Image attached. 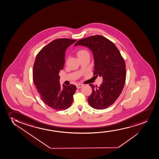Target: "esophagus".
<instances>
[{
    "label": "esophagus",
    "instance_id": "esophagus-1",
    "mask_svg": "<svg viewBox=\"0 0 159 159\" xmlns=\"http://www.w3.org/2000/svg\"><path fill=\"white\" fill-rule=\"evenodd\" d=\"M83 87V85H81V84H78V85H76L77 89H81V88H82Z\"/></svg>",
    "mask_w": 159,
    "mask_h": 159
}]
</instances>
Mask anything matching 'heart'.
I'll return each instance as SVG.
<instances>
[{"label":"heart","instance_id":"heart-1","mask_svg":"<svg viewBox=\"0 0 159 159\" xmlns=\"http://www.w3.org/2000/svg\"><path fill=\"white\" fill-rule=\"evenodd\" d=\"M86 54H89V52L86 50L82 49V50H79L78 52V57H81V56H85V55H86Z\"/></svg>","mask_w":159,"mask_h":159}]
</instances>
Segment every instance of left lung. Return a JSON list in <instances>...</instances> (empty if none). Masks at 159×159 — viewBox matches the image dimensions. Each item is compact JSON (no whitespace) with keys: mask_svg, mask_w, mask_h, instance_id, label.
<instances>
[{"mask_svg":"<svg viewBox=\"0 0 159 159\" xmlns=\"http://www.w3.org/2000/svg\"><path fill=\"white\" fill-rule=\"evenodd\" d=\"M89 48L94 60V75L102 77L99 87L89 84L92 93L88 98L92 107L96 109L107 108L121 94L126 80V65L115 44L103 36L93 35L79 40L74 46Z\"/></svg>","mask_w":159,"mask_h":159,"instance_id":"obj_1","label":"left lung"}]
</instances>
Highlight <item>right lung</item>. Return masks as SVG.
<instances>
[{
	"instance_id": "obj_1",
	"label": "right lung",
	"mask_w": 159,
	"mask_h": 159,
	"mask_svg": "<svg viewBox=\"0 0 159 159\" xmlns=\"http://www.w3.org/2000/svg\"><path fill=\"white\" fill-rule=\"evenodd\" d=\"M76 41L61 38L52 41L38 53L33 65V82L42 101L58 111L70 107L76 91L75 85L61 86L59 75L64 68L67 48Z\"/></svg>"
}]
</instances>
